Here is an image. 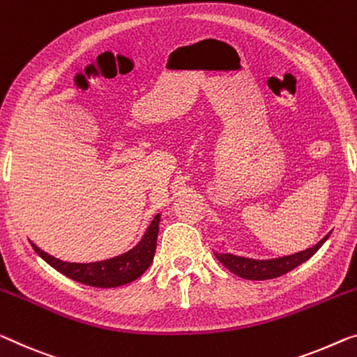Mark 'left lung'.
<instances>
[{
  "label": "left lung",
  "instance_id": "8db88e82",
  "mask_svg": "<svg viewBox=\"0 0 357 357\" xmlns=\"http://www.w3.org/2000/svg\"><path fill=\"white\" fill-rule=\"evenodd\" d=\"M327 238L328 236H326L319 244H316L314 248L308 250L298 252L295 255L282 257V259L276 260H249L243 259V257H234L231 254H215V257L229 271L238 274L241 278L252 279V281H266V279L282 276V274L292 271L294 268L300 266L301 263L310 260L321 249V245L326 243Z\"/></svg>",
  "mask_w": 357,
  "mask_h": 357
}]
</instances>
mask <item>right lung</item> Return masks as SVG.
Wrapping results in <instances>:
<instances>
[{
    "instance_id": "right-lung-1",
    "label": "right lung",
    "mask_w": 357,
    "mask_h": 357,
    "mask_svg": "<svg viewBox=\"0 0 357 357\" xmlns=\"http://www.w3.org/2000/svg\"><path fill=\"white\" fill-rule=\"evenodd\" d=\"M160 225V213L153 218V222L148 227L146 233L139 244L132 250L126 254L114 257V259L94 261V263H70L56 259V257L46 254L45 250L36 248L31 243L33 249L43 260L47 261L52 268H56L59 273L65 274L76 282L86 284L92 287H118L124 284L135 281L142 274L146 271V268L151 265L153 257L156 250V239H158V228Z\"/></svg>"
}]
</instances>
